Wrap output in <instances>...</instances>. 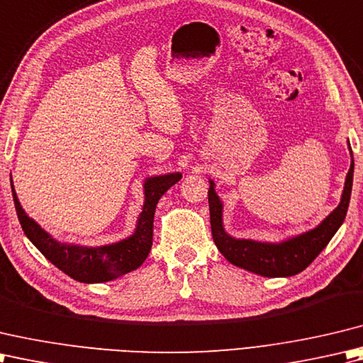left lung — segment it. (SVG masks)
Segmentation results:
<instances>
[{
	"label": "left lung",
	"instance_id": "obj_1",
	"mask_svg": "<svg viewBox=\"0 0 363 363\" xmlns=\"http://www.w3.org/2000/svg\"><path fill=\"white\" fill-rule=\"evenodd\" d=\"M350 152L352 158L351 145ZM352 175L354 160H351V167L346 175L342 202H340L337 208L313 230L279 244L257 242L252 240H235L232 236H228L223 227V203H220L218 194L214 192V183L210 182L208 203L213 241L218 246L219 252L232 264L255 272L258 276L290 277L298 274V272L304 271L320 255L340 225L343 224L347 206H350Z\"/></svg>",
	"mask_w": 363,
	"mask_h": 363
}]
</instances>
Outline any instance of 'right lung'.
<instances>
[{
    "mask_svg": "<svg viewBox=\"0 0 363 363\" xmlns=\"http://www.w3.org/2000/svg\"><path fill=\"white\" fill-rule=\"evenodd\" d=\"M182 179V174H167L152 177L145 182V202L140 213L136 232L121 242L101 247H83L61 244L43 232L34 220L26 216L12 186L13 205H16L20 225L34 246L72 279L83 284L108 282L135 271L149 255L153 240V216L157 203L164 192ZM12 183V182H11Z\"/></svg>",
    "mask_w": 363,
    "mask_h": 363,
    "instance_id": "right-lung-1",
    "label": "right lung"
}]
</instances>
